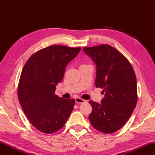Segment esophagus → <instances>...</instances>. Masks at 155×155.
<instances>
[{"mask_svg": "<svg viewBox=\"0 0 155 155\" xmlns=\"http://www.w3.org/2000/svg\"><path fill=\"white\" fill-rule=\"evenodd\" d=\"M75 99V102L78 103V104H82V103L86 102V100H84V99L80 98V97H76Z\"/></svg>", "mask_w": 155, "mask_h": 155, "instance_id": "1", "label": "esophagus"}]
</instances>
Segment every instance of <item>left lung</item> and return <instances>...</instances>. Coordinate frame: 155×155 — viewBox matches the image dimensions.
Segmentation results:
<instances>
[{"label":"left lung","mask_w":155,"mask_h":155,"mask_svg":"<svg viewBox=\"0 0 155 155\" xmlns=\"http://www.w3.org/2000/svg\"><path fill=\"white\" fill-rule=\"evenodd\" d=\"M97 67L96 87L103 89L104 97L99 104L90 100L92 111L89 120L97 130L112 133L130 118L137 101L136 76L129 61L108 44L84 47Z\"/></svg>","instance_id":"obj_1"}]
</instances>
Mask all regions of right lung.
<instances>
[{
	"label": "right lung",
	"mask_w": 155,
	"mask_h": 155,
	"mask_svg": "<svg viewBox=\"0 0 155 155\" xmlns=\"http://www.w3.org/2000/svg\"><path fill=\"white\" fill-rule=\"evenodd\" d=\"M81 48L53 45L38 51L27 61L18 87V97L31 124L41 133L51 134L63 128L69 118L75 99L54 94L62 81L68 63Z\"/></svg>",
	"instance_id": "obj_1"
}]
</instances>
